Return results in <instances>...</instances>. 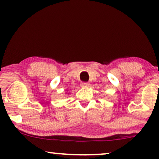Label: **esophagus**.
<instances>
[{"label": "esophagus", "instance_id": "esophagus-1", "mask_svg": "<svg viewBox=\"0 0 159 159\" xmlns=\"http://www.w3.org/2000/svg\"><path fill=\"white\" fill-rule=\"evenodd\" d=\"M89 84L88 82H82L81 83V86L82 87H88V86H89Z\"/></svg>", "mask_w": 159, "mask_h": 159}]
</instances>
